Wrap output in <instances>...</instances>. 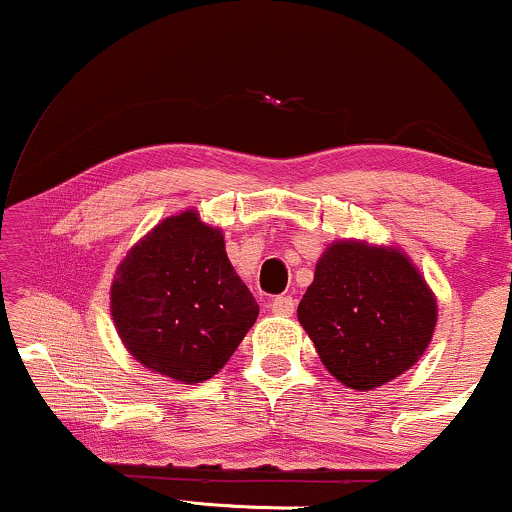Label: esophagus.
Listing matches in <instances>:
<instances>
[{"mask_svg":"<svg viewBox=\"0 0 512 512\" xmlns=\"http://www.w3.org/2000/svg\"><path fill=\"white\" fill-rule=\"evenodd\" d=\"M269 308H272L274 315L291 317L293 310H296V301H293L291 296H276L272 298V303H269Z\"/></svg>","mask_w":512,"mask_h":512,"instance_id":"34e87169","label":"esophagus"}]
</instances>
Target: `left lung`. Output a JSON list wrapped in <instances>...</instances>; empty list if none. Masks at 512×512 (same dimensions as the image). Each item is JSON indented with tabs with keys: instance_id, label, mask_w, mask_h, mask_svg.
Returning a JSON list of instances; mask_svg holds the SVG:
<instances>
[{
	"instance_id": "left-lung-1",
	"label": "left lung",
	"mask_w": 512,
	"mask_h": 512,
	"mask_svg": "<svg viewBox=\"0 0 512 512\" xmlns=\"http://www.w3.org/2000/svg\"><path fill=\"white\" fill-rule=\"evenodd\" d=\"M298 322L322 366L368 392L419 363L436 332L438 301L402 248L346 238L317 260Z\"/></svg>"
}]
</instances>
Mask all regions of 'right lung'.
Instances as JSON below:
<instances>
[{
    "label": "right lung",
    "instance_id": "right-lung-1",
    "mask_svg": "<svg viewBox=\"0 0 512 512\" xmlns=\"http://www.w3.org/2000/svg\"><path fill=\"white\" fill-rule=\"evenodd\" d=\"M110 315L144 368L195 385L226 366L260 305L228 260L221 228L185 209L156 223L117 264Z\"/></svg>",
    "mask_w": 512,
    "mask_h": 512
}]
</instances>
